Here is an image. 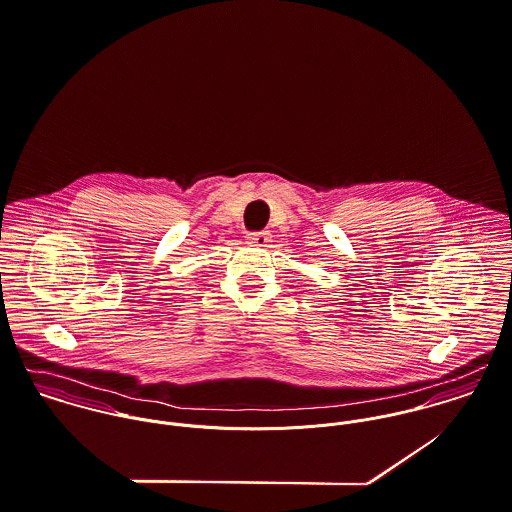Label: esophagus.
Wrapping results in <instances>:
<instances>
[{
  "label": "esophagus",
  "mask_w": 512,
  "mask_h": 512,
  "mask_svg": "<svg viewBox=\"0 0 512 512\" xmlns=\"http://www.w3.org/2000/svg\"><path fill=\"white\" fill-rule=\"evenodd\" d=\"M247 239H249V243H253L257 247H267V243L271 241V233L269 231H255V233H249Z\"/></svg>",
  "instance_id": "esophagus-1"
}]
</instances>
